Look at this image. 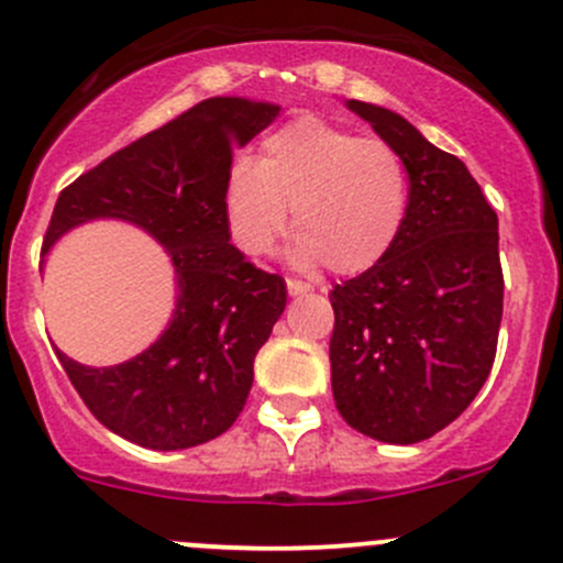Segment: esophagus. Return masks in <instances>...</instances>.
Wrapping results in <instances>:
<instances>
[{
	"label": "esophagus",
	"instance_id": "1",
	"mask_svg": "<svg viewBox=\"0 0 563 563\" xmlns=\"http://www.w3.org/2000/svg\"><path fill=\"white\" fill-rule=\"evenodd\" d=\"M286 286H288V294H291V297H305V294L313 291V288H310V283L294 280V277H291V280L286 283Z\"/></svg>",
	"mask_w": 563,
	"mask_h": 563
}]
</instances>
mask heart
<instances>
[{
  "instance_id": "1",
  "label": "heart",
  "mask_w": 563,
  "mask_h": 563,
  "mask_svg": "<svg viewBox=\"0 0 563 563\" xmlns=\"http://www.w3.org/2000/svg\"><path fill=\"white\" fill-rule=\"evenodd\" d=\"M411 181L400 152L318 117H299L269 133L261 157H240L225 179L231 240L264 255L288 223L291 261L362 275L397 245L408 218Z\"/></svg>"
}]
</instances>
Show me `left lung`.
<instances>
[{
  "label": "left lung",
  "instance_id": "1",
  "mask_svg": "<svg viewBox=\"0 0 563 563\" xmlns=\"http://www.w3.org/2000/svg\"><path fill=\"white\" fill-rule=\"evenodd\" d=\"M345 106L400 152L411 201L387 258L329 294L334 406L371 439L417 444L455 422L490 376L504 310L498 218L465 163L400 113Z\"/></svg>",
  "mask_w": 563,
  "mask_h": 563
}]
</instances>
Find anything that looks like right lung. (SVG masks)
Instances as JSON below:
<instances>
[{
    "instance_id": "add662e5",
    "label": "right lung",
    "mask_w": 563,
    "mask_h": 563,
    "mask_svg": "<svg viewBox=\"0 0 563 563\" xmlns=\"http://www.w3.org/2000/svg\"><path fill=\"white\" fill-rule=\"evenodd\" d=\"M280 106L209 98L113 152L56 198L43 255L98 218L135 223L172 255L176 310L166 332L113 367L78 365L56 351L95 419L146 450H187L231 428L253 387V362L286 310L280 275L231 245L225 179Z\"/></svg>"
}]
</instances>
